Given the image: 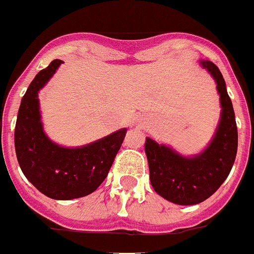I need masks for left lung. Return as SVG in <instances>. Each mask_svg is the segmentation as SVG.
Masks as SVG:
<instances>
[{"mask_svg": "<svg viewBox=\"0 0 254 254\" xmlns=\"http://www.w3.org/2000/svg\"><path fill=\"white\" fill-rule=\"evenodd\" d=\"M217 83L221 119L204 152L184 157L170 146L146 137L145 153L153 190L178 205L200 204L221 187L231 171L238 152V127L231 98L221 71L210 61H200Z\"/></svg>", "mask_w": 254, "mask_h": 254, "instance_id": "left-lung-1", "label": "left lung"}]
</instances>
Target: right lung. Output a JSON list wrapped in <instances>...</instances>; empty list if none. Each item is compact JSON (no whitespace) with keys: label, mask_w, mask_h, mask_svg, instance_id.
<instances>
[{"label":"right lung","mask_w":254,"mask_h":254,"mask_svg":"<svg viewBox=\"0 0 254 254\" xmlns=\"http://www.w3.org/2000/svg\"><path fill=\"white\" fill-rule=\"evenodd\" d=\"M62 64L50 62L35 76L23 96L16 118V158L27 179L54 200H72L92 193L108 177L127 128L80 148H64L45 135L37 94Z\"/></svg>","instance_id":"right-lung-1"}]
</instances>
